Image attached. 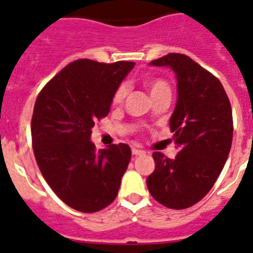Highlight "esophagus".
Listing matches in <instances>:
<instances>
[{
	"label": "esophagus",
	"mask_w": 253,
	"mask_h": 253,
	"mask_svg": "<svg viewBox=\"0 0 253 253\" xmlns=\"http://www.w3.org/2000/svg\"><path fill=\"white\" fill-rule=\"evenodd\" d=\"M132 154L133 156H144V154H145V150L139 149L136 146H132Z\"/></svg>",
	"instance_id": "1"
}]
</instances>
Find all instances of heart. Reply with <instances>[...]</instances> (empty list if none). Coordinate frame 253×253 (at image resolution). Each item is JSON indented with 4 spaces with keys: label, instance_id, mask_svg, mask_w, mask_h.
I'll list each match as a JSON object with an SVG mask.
<instances>
[{
    "label": "heart",
    "instance_id": "b5f03b06",
    "mask_svg": "<svg viewBox=\"0 0 253 253\" xmlns=\"http://www.w3.org/2000/svg\"><path fill=\"white\" fill-rule=\"evenodd\" d=\"M146 88L149 90L150 95L156 94L158 91L163 90V88H169V84L162 80H146L145 81ZM127 95V86L125 84H120L117 87L116 91H114L113 96H112V103L113 104H121L123 101V99L126 97Z\"/></svg>",
    "mask_w": 253,
    "mask_h": 253
}]
</instances>
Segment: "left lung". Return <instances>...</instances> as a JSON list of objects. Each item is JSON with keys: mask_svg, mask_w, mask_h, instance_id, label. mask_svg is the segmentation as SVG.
<instances>
[{"mask_svg": "<svg viewBox=\"0 0 253 253\" xmlns=\"http://www.w3.org/2000/svg\"><path fill=\"white\" fill-rule=\"evenodd\" d=\"M150 65L169 67L177 81V101L169 128L180 152L175 158L153 153L156 169L146 185L169 209L192 207L211 190L228 159L233 116L221 82L182 54H169Z\"/></svg>", "mask_w": 253, "mask_h": 253, "instance_id": "obj_1", "label": "left lung"}]
</instances>
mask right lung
Returning <instances> with one entry per match:
<instances>
[{
  "mask_svg": "<svg viewBox=\"0 0 253 253\" xmlns=\"http://www.w3.org/2000/svg\"><path fill=\"white\" fill-rule=\"evenodd\" d=\"M133 65L80 59L63 68L37 96L31 127L36 161L55 194L77 211H100L118 194L130 146L112 144L97 152L91 130L108 116L114 91Z\"/></svg>",
  "mask_w": 253,
  "mask_h": 253,
  "instance_id": "obj_1",
  "label": "right lung"
}]
</instances>
